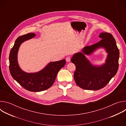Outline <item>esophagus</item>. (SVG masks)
Wrapping results in <instances>:
<instances>
[{
	"label": "esophagus",
	"mask_w": 126,
	"mask_h": 126,
	"mask_svg": "<svg viewBox=\"0 0 126 126\" xmlns=\"http://www.w3.org/2000/svg\"><path fill=\"white\" fill-rule=\"evenodd\" d=\"M70 60H71V57H70V56H68V57H67L66 58V61H67V62H70Z\"/></svg>",
	"instance_id": "esophagus-1"
}]
</instances>
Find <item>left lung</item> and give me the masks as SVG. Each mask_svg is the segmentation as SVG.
<instances>
[{
    "mask_svg": "<svg viewBox=\"0 0 126 126\" xmlns=\"http://www.w3.org/2000/svg\"><path fill=\"white\" fill-rule=\"evenodd\" d=\"M101 40L98 43L84 47L82 52L75 53L71 59L76 66L74 78L80 88L89 90H98L104 88L116 74L119 68V50L115 38L109 33H101ZM99 47H104L108 53L105 63L101 66L92 64L86 58Z\"/></svg>",
    "mask_w": 126,
    "mask_h": 126,
    "instance_id": "1",
    "label": "left lung"
}]
</instances>
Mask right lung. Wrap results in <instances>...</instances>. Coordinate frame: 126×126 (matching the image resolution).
<instances>
[{"label": "right lung", "mask_w": 126, "mask_h": 126, "mask_svg": "<svg viewBox=\"0 0 126 126\" xmlns=\"http://www.w3.org/2000/svg\"><path fill=\"white\" fill-rule=\"evenodd\" d=\"M30 33L18 37L9 54V71L13 78L24 89L31 92H40L51 87L55 82L59 71L64 66L65 59L51 62L42 70L36 73H26L19 66L17 53L22 42L35 36Z\"/></svg>", "instance_id": "add662e5"}]
</instances>
